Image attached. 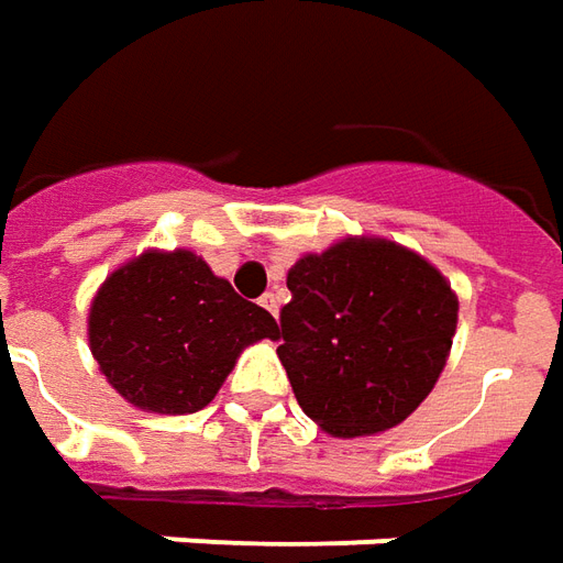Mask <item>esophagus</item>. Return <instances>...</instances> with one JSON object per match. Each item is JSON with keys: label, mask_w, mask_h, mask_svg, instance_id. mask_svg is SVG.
<instances>
[{"label": "esophagus", "mask_w": 563, "mask_h": 563, "mask_svg": "<svg viewBox=\"0 0 563 563\" xmlns=\"http://www.w3.org/2000/svg\"><path fill=\"white\" fill-rule=\"evenodd\" d=\"M258 305L268 310V313H274V317H277V308H280V295H277V292H265V295H262V298H258Z\"/></svg>", "instance_id": "34e87169"}]
</instances>
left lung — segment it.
Masks as SVG:
<instances>
[{
	"mask_svg": "<svg viewBox=\"0 0 563 563\" xmlns=\"http://www.w3.org/2000/svg\"><path fill=\"white\" fill-rule=\"evenodd\" d=\"M286 286L277 353L322 430H390L430 396L457 329V298L430 262L399 243L347 238L298 258Z\"/></svg>",
	"mask_w": 563,
	"mask_h": 563,
	"instance_id": "obj_1",
	"label": "left lung"
}]
</instances>
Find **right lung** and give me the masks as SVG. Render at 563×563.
<instances>
[{
  "label": "right lung",
  "mask_w": 563,
  "mask_h": 563,
  "mask_svg": "<svg viewBox=\"0 0 563 563\" xmlns=\"http://www.w3.org/2000/svg\"><path fill=\"white\" fill-rule=\"evenodd\" d=\"M88 335L100 372L128 402L195 415L213 402L246 344L277 338V322L203 258L176 250L118 268L90 305Z\"/></svg>",
  "instance_id": "right-lung-1"
}]
</instances>
